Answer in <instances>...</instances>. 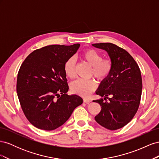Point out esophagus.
Instances as JSON below:
<instances>
[{
  "label": "esophagus",
  "instance_id": "34e87169",
  "mask_svg": "<svg viewBox=\"0 0 159 159\" xmlns=\"http://www.w3.org/2000/svg\"><path fill=\"white\" fill-rule=\"evenodd\" d=\"M84 102L87 104H89L90 102H91V100L88 99H84Z\"/></svg>",
  "mask_w": 159,
  "mask_h": 159
}]
</instances>
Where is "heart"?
<instances>
[{"label": "heart", "mask_w": 159, "mask_h": 159, "mask_svg": "<svg viewBox=\"0 0 159 159\" xmlns=\"http://www.w3.org/2000/svg\"><path fill=\"white\" fill-rule=\"evenodd\" d=\"M81 57L89 66L92 67L90 75L94 76L99 81L107 79L112 71L113 63L111 60L103 58L102 55L97 50H86L82 53ZM75 66L76 61L74 57H69L65 62L64 71L70 79L75 78ZM71 89L74 93L87 98L96 89V83L93 80H78L71 84Z\"/></svg>", "instance_id": "1"}]
</instances>
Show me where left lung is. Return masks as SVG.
I'll list each match as a JSON object with an SVG mask.
<instances>
[{
  "instance_id": "8db88e82",
  "label": "left lung",
  "mask_w": 159,
  "mask_h": 159,
  "mask_svg": "<svg viewBox=\"0 0 159 159\" xmlns=\"http://www.w3.org/2000/svg\"><path fill=\"white\" fill-rule=\"evenodd\" d=\"M92 46L106 51L113 63L110 75L101 82L95 92L109 101L103 102V99H100L93 102L102 106L95 121L113 131L125 126L137 111L143 87L141 71L133 57L117 45L99 43Z\"/></svg>"
}]
</instances>
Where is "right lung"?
<instances>
[{"instance_id":"1","label":"right lung","mask_w":159,"mask_h":159,"mask_svg":"<svg viewBox=\"0 0 159 159\" xmlns=\"http://www.w3.org/2000/svg\"><path fill=\"white\" fill-rule=\"evenodd\" d=\"M80 44L50 45L33 51L18 71L16 91L22 109L38 129L52 131L66 122L83 103L79 95H69L64 64Z\"/></svg>"}]
</instances>
